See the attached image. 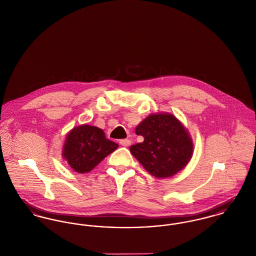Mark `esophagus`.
Returning <instances> with one entry per match:
<instances>
[{"instance_id":"34e87169","label":"esophagus","mask_w":256,"mask_h":256,"mask_svg":"<svg viewBox=\"0 0 256 256\" xmlns=\"http://www.w3.org/2000/svg\"><path fill=\"white\" fill-rule=\"evenodd\" d=\"M120 142L121 146H125V148H127V146H129L131 144V140H128V138L120 140Z\"/></svg>"}]
</instances>
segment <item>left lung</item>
Wrapping results in <instances>:
<instances>
[{
	"instance_id": "1",
	"label": "left lung",
	"mask_w": 256,
	"mask_h": 256,
	"mask_svg": "<svg viewBox=\"0 0 256 256\" xmlns=\"http://www.w3.org/2000/svg\"><path fill=\"white\" fill-rule=\"evenodd\" d=\"M144 142L130 146V152L150 174L170 178L190 160L193 144L184 125L170 114H150L136 128Z\"/></svg>"
}]
</instances>
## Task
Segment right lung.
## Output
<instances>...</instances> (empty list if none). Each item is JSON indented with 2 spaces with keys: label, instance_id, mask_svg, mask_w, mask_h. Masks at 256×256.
<instances>
[{
  "label": "right lung",
  "instance_id": "add662e5",
  "mask_svg": "<svg viewBox=\"0 0 256 256\" xmlns=\"http://www.w3.org/2000/svg\"><path fill=\"white\" fill-rule=\"evenodd\" d=\"M118 148V144L106 138L102 129L82 125L68 133L63 156L72 170L82 174L95 168L106 156Z\"/></svg>",
  "mask_w": 256,
  "mask_h": 256
}]
</instances>
